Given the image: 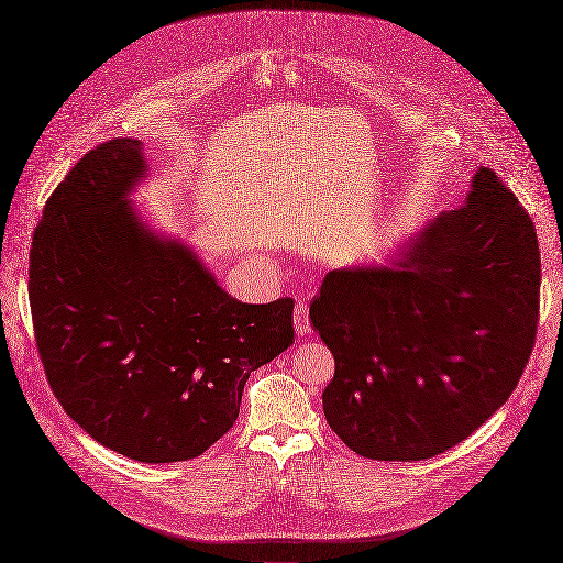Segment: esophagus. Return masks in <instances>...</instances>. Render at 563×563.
<instances>
[{
    "mask_svg": "<svg viewBox=\"0 0 563 563\" xmlns=\"http://www.w3.org/2000/svg\"><path fill=\"white\" fill-rule=\"evenodd\" d=\"M292 328H296L298 336L311 334V320H309V307L305 302H298L296 311H292Z\"/></svg>",
    "mask_w": 563,
    "mask_h": 563,
    "instance_id": "obj_1",
    "label": "esophagus"
}]
</instances>
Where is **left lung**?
I'll use <instances>...</instances> for the list:
<instances>
[{
    "instance_id": "left-lung-1",
    "label": "left lung",
    "mask_w": 563,
    "mask_h": 563,
    "mask_svg": "<svg viewBox=\"0 0 563 563\" xmlns=\"http://www.w3.org/2000/svg\"><path fill=\"white\" fill-rule=\"evenodd\" d=\"M537 229L488 167L467 199L387 265L339 267L309 307L334 355L332 431L373 461H423L484 426L516 389L539 325Z\"/></svg>"
}]
</instances>
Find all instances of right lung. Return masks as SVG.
<instances>
[{
	"label": "right lung",
	"mask_w": 563,
	"mask_h": 563,
	"mask_svg": "<svg viewBox=\"0 0 563 563\" xmlns=\"http://www.w3.org/2000/svg\"><path fill=\"white\" fill-rule=\"evenodd\" d=\"M146 174L132 137L68 172L34 231L30 302L68 417L125 459L176 463L229 433L250 373L292 343V300L231 298L190 245L144 224L130 195Z\"/></svg>",
	"instance_id": "add662e5"
}]
</instances>
